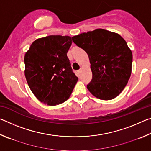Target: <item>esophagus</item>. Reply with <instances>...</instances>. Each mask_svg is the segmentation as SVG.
Listing matches in <instances>:
<instances>
[{"label": "esophagus", "mask_w": 151, "mask_h": 151, "mask_svg": "<svg viewBox=\"0 0 151 151\" xmlns=\"http://www.w3.org/2000/svg\"><path fill=\"white\" fill-rule=\"evenodd\" d=\"M82 70H83V68H81L80 69H79V70H78V73H81L82 72Z\"/></svg>", "instance_id": "34e87169"}]
</instances>
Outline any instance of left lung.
Wrapping results in <instances>:
<instances>
[{"label":"left lung","mask_w":151,"mask_h":151,"mask_svg":"<svg viewBox=\"0 0 151 151\" xmlns=\"http://www.w3.org/2000/svg\"><path fill=\"white\" fill-rule=\"evenodd\" d=\"M88 56L93 78L88 90L101 100H111L126 86L131 75L132 55L121 35L98 29L72 37Z\"/></svg>","instance_id":"obj_1"}]
</instances>
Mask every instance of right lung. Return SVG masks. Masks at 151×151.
<instances>
[{"label": "right lung", "mask_w": 151, "mask_h": 151, "mask_svg": "<svg viewBox=\"0 0 151 151\" xmlns=\"http://www.w3.org/2000/svg\"><path fill=\"white\" fill-rule=\"evenodd\" d=\"M72 42L68 36L50 35L35 40L25 54V77L41 103L57 105L72 93L78 79L66 55Z\"/></svg>", "instance_id": "add662e5"}]
</instances>
